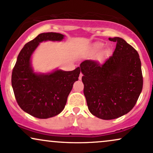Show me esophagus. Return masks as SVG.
I'll list each match as a JSON object with an SVG mask.
<instances>
[{
	"mask_svg": "<svg viewBox=\"0 0 153 153\" xmlns=\"http://www.w3.org/2000/svg\"><path fill=\"white\" fill-rule=\"evenodd\" d=\"M82 77V73H80V75H79V80H81Z\"/></svg>",
	"mask_w": 153,
	"mask_h": 153,
	"instance_id": "1",
	"label": "esophagus"
}]
</instances>
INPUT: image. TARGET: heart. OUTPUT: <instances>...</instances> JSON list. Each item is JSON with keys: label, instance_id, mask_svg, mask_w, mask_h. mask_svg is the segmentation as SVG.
Wrapping results in <instances>:
<instances>
[{"label": "heart", "instance_id": "heart-1", "mask_svg": "<svg viewBox=\"0 0 153 153\" xmlns=\"http://www.w3.org/2000/svg\"><path fill=\"white\" fill-rule=\"evenodd\" d=\"M104 45L102 42H94V44H92L90 48V51L92 54H96L98 52H100L101 50L103 49V47ZM107 54V51L106 50H103L101 52H100L99 56H98L97 59L99 61H101L103 60V58H104L105 56Z\"/></svg>", "mask_w": 153, "mask_h": 153}]
</instances>
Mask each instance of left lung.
<instances>
[{
	"mask_svg": "<svg viewBox=\"0 0 153 153\" xmlns=\"http://www.w3.org/2000/svg\"><path fill=\"white\" fill-rule=\"evenodd\" d=\"M113 55L102 65L96 61L80 63L83 93L89 111L109 120L127 114L136 104L143 90L141 61L138 52L120 37Z\"/></svg>",
	"mask_w": 153,
	"mask_h": 153,
	"instance_id": "left-lung-1",
	"label": "left lung"
}]
</instances>
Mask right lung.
<instances>
[{
    "label": "right lung",
    "mask_w": 153,
    "mask_h": 153,
    "mask_svg": "<svg viewBox=\"0 0 153 153\" xmlns=\"http://www.w3.org/2000/svg\"><path fill=\"white\" fill-rule=\"evenodd\" d=\"M65 35L42 33L26 44L19 52L11 76V84L21 108L33 117L48 119L59 114L65 106L73 84L78 80L80 68L74 71L55 69L48 73L34 71L31 57L42 42H61Z\"/></svg>",
    "instance_id": "obj_1"
}]
</instances>
